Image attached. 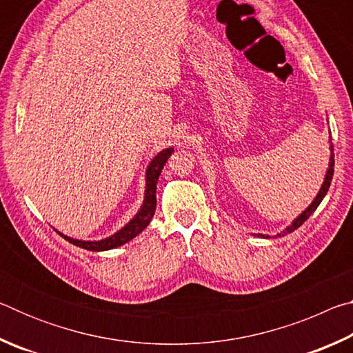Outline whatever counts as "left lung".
<instances>
[{
  "mask_svg": "<svg viewBox=\"0 0 353 353\" xmlns=\"http://www.w3.org/2000/svg\"><path fill=\"white\" fill-rule=\"evenodd\" d=\"M333 166H334V155H333V145H332V140H330V162H328V168H327V172H325L324 182H322V185H321L319 193L316 194V198L313 199L312 204H310L305 208V210H303L301 214H299V216L294 221H292V223L288 227H286L283 232H280V234H277V236H285L286 234H291V232H294L297 227H301L314 213V210H316V208H318V205L321 204L322 199L325 198L328 188H330V182H332V177H333ZM259 236L260 238H270V235H263V234H259Z\"/></svg>",
  "mask_w": 353,
  "mask_h": 353,
  "instance_id": "left-lung-1",
  "label": "left lung"
}]
</instances>
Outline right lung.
I'll return each instance as SVG.
<instances>
[{"mask_svg": "<svg viewBox=\"0 0 353 353\" xmlns=\"http://www.w3.org/2000/svg\"><path fill=\"white\" fill-rule=\"evenodd\" d=\"M174 152V148H166L163 151H160L155 157L151 160V163L148 165L146 170V187H145V199H143V204L140 210L137 212L135 216L129 221V223L121 227L115 234L104 238V240L98 241H83V240H76V238H71L61 234V232L56 230L59 235L63 236L65 240L70 241L74 246H79L82 249L93 250V252H101V250H109L115 249L118 246H123L128 241L132 240L143 230L146 229L148 224L151 223V219L155 213V205H157V199H155V188H157V181L160 172H162L166 160L170 159V155Z\"/></svg>", "mask_w": 353, "mask_h": 353, "instance_id": "add662e5", "label": "right lung"}]
</instances>
